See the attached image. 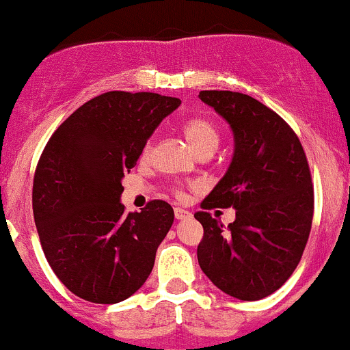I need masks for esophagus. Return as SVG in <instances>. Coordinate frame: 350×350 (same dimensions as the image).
<instances>
[{
    "mask_svg": "<svg viewBox=\"0 0 350 350\" xmlns=\"http://www.w3.org/2000/svg\"><path fill=\"white\" fill-rule=\"evenodd\" d=\"M174 211H175V218H176V219H185V218H190V217H191L190 211L183 210V208H178V206H176Z\"/></svg>",
    "mask_w": 350,
    "mask_h": 350,
    "instance_id": "esophagus-1",
    "label": "esophagus"
}]
</instances>
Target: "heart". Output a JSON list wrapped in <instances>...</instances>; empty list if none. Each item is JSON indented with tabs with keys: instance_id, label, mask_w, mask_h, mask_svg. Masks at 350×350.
Returning <instances> with one entry per match:
<instances>
[{
	"instance_id": "b5f03b06",
	"label": "heart",
	"mask_w": 350,
	"mask_h": 350,
	"mask_svg": "<svg viewBox=\"0 0 350 350\" xmlns=\"http://www.w3.org/2000/svg\"><path fill=\"white\" fill-rule=\"evenodd\" d=\"M182 132L185 135L187 142L193 147L196 154H205V152H213L218 147L219 132L210 120L202 119V117H191L183 122ZM152 145L147 144L144 148V155L150 154Z\"/></svg>"
}]
</instances>
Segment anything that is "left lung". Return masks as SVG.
Returning a JSON list of instances; mask_svg holds the SVG:
<instances>
[{
    "instance_id": "left-lung-1",
    "label": "left lung",
    "mask_w": 350,
    "mask_h": 350,
    "mask_svg": "<svg viewBox=\"0 0 350 350\" xmlns=\"http://www.w3.org/2000/svg\"><path fill=\"white\" fill-rule=\"evenodd\" d=\"M198 97L230 124L234 139L225 176L195 213L203 226L200 268L223 293L262 299L289 280L311 233L308 159L293 129L260 100L231 90H202ZM230 206L237 219L228 228L207 213Z\"/></svg>"
}]
</instances>
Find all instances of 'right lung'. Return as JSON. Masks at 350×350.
Returning <instances> with one entry per match:
<instances>
[{
  "instance_id": "right-lung-1",
  "label": "right lung",
  "mask_w": 350,
  "mask_h": 350,
  "mask_svg": "<svg viewBox=\"0 0 350 350\" xmlns=\"http://www.w3.org/2000/svg\"><path fill=\"white\" fill-rule=\"evenodd\" d=\"M180 104L111 90L70 113L46 144L34 174V223L54 274L82 299L116 304L152 273L174 208L152 200L140 213H124L122 178Z\"/></svg>"
}]
</instances>
